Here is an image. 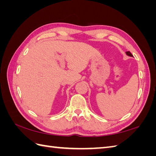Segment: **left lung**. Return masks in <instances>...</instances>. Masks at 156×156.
<instances>
[{"label": "left lung", "instance_id": "8db88e82", "mask_svg": "<svg viewBox=\"0 0 156 156\" xmlns=\"http://www.w3.org/2000/svg\"><path fill=\"white\" fill-rule=\"evenodd\" d=\"M126 54L129 56H131V57H133V55L131 54V53L130 51H126Z\"/></svg>", "mask_w": 156, "mask_h": 156}]
</instances>
